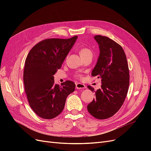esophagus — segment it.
I'll return each mask as SVG.
<instances>
[{
	"label": "esophagus",
	"mask_w": 151,
	"mask_h": 151,
	"mask_svg": "<svg viewBox=\"0 0 151 151\" xmlns=\"http://www.w3.org/2000/svg\"><path fill=\"white\" fill-rule=\"evenodd\" d=\"M76 88L77 89H84V88H86V86L83 84H81V83H76Z\"/></svg>",
	"instance_id": "esophagus-1"
}]
</instances>
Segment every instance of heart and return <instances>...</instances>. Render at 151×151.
<instances>
[{
  "label": "heart",
  "mask_w": 151,
  "mask_h": 151,
  "mask_svg": "<svg viewBox=\"0 0 151 151\" xmlns=\"http://www.w3.org/2000/svg\"><path fill=\"white\" fill-rule=\"evenodd\" d=\"M79 54H80V55L82 58L86 57L88 56H93V53H92V51H91V50L89 49V48H87V47L81 48L79 50ZM75 77H76V78L81 79L82 77V75L81 74H79V73H78V74H75Z\"/></svg>",
  "instance_id": "1"
}]
</instances>
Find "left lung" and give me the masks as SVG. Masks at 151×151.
Segmentation results:
<instances>
[{"instance_id":"8db88e82","label":"left lung","mask_w":151,"mask_h":151,"mask_svg":"<svg viewBox=\"0 0 151 151\" xmlns=\"http://www.w3.org/2000/svg\"><path fill=\"white\" fill-rule=\"evenodd\" d=\"M100 53L96 65L91 73L101 79V88L94 91L95 98L87 108L94 118L104 120L119 110L124 103L130 83L129 69L124 50L115 41L106 36L96 35Z\"/></svg>"}]
</instances>
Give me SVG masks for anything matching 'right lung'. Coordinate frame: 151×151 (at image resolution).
I'll use <instances>...</instances> for the list:
<instances>
[{
  "mask_svg": "<svg viewBox=\"0 0 151 151\" xmlns=\"http://www.w3.org/2000/svg\"><path fill=\"white\" fill-rule=\"evenodd\" d=\"M77 38V36L45 39L35 45L26 58L23 81L27 99L33 111L44 119L60 115L68 95L75 90L71 81L61 86L55 84L53 75L61 68Z\"/></svg>",
  "mask_w": 151,
  "mask_h": 151,
  "instance_id": "add662e5",
  "label": "right lung"
}]
</instances>
